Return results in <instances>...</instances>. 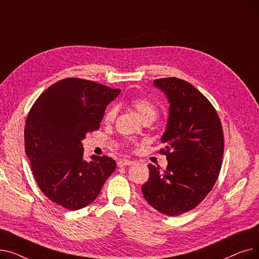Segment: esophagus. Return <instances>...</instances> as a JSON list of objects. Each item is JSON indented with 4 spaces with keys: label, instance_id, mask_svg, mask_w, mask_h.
Returning a JSON list of instances; mask_svg holds the SVG:
<instances>
[{
    "label": "esophagus",
    "instance_id": "esophagus-1",
    "mask_svg": "<svg viewBox=\"0 0 259 259\" xmlns=\"http://www.w3.org/2000/svg\"><path fill=\"white\" fill-rule=\"evenodd\" d=\"M132 164H134V161H132V160H130V159H119V160L117 161V166H118V167L130 166V165H132Z\"/></svg>",
    "mask_w": 259,
    "mask_h": 259
}]
</instances>
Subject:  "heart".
Wrapping results in <instances>:
<instances>
[{
  "instance_id": "obj_1",
  "label": "heart",
  "mask_w": 259,
  "mask_h": 259,
  "mask_svg": "<svg viewBox=\"0 0 259 259\" xmlns=\"http://www.w3.org/2000/svg\"><path fill=\"white\" fill-rule=\"evenodd\" d=\"M132 107L135 109V111L138 112L139 116L143 121L147 119H155L157 115V107L156 105L144 98H135L131 102ZM116 115V109L111 108L110 110H108V112L105 115V120L106 121H112Z\"/></svg>"
}]
</instances>
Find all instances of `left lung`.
<instances>
[{
    "label": "left lung",
    "instance_id": "obj_1",
    "mask_svg": "<svg viewBox=\"0 0 259 259\" xmlns=\"http://www.w3.org/2000/svg\"><path fill=\"white\" fill-rule=\"evenodd\" d=\"M169 103L165 171L149 164L142 192L150 206L169 216L194 209L213 188L222 168L224 134L219 115L205 95L188 81L166 77L153 81Z\"/></svg>",
    "mask_w": 259,
    "mask_h": 259
}]
</instances>
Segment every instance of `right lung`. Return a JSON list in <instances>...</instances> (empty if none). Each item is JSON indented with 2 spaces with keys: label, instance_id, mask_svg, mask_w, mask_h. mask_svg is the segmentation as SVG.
Masks as SVG:
<instances>
[{
  "label": "right lung",
  "instance_id": "obj_1",
  "mask_svg": "<svg viewBox=\"0 0 259 259\" xmlns=\"http://www.w3.org/2000/svg\"><path fill=\"white\" fill-rule=\"evenodd\" d=\"M119 93L91 80L65 78L40 94L27 116L25 151L34 179L50 200L68 210L90 205L115 170L108 156L85 160L81 141L100 128Z\"/></svg>",
  "mask_w": 259,
  "mask_h": 259
}]
</instances>
